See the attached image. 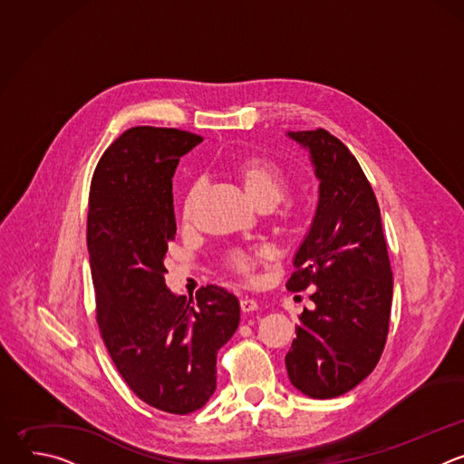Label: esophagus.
I'll return each mask as SVG.
<instances>
[{"label":"esophagus","instance_id":"34e87169","mask_svg":"<svg viewBox=\"0 0 464 464\" xmlns=\"http://www.w3.org/2000/svg\"><path fill=\"white\" fill-rule=\"evenodd\" d=\"M240 308H242V312H255L258 308V303L251 297H242L240 299Z\"/></svg>","mask_w":464,"mask_h":464}]
</instances>
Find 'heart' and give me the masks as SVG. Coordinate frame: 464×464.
<instances>
[{"label": "heart", "mask_w": 464, "mask_h": 464, "mask_svg": "<svg viewBox=\"0 0 464 464\" xmlns=\"http://www.w3.org/2000/svg\"><path fill=\"white\" fill-rule=\"evenodd\" d=\"M231 174L240 183L247 200L256 209H272L276 208L288 188V178L283 167L276 161L247 156L231 165ZM198 196H200V183H192L181 202V217L185 222H190L196 211ZM283 222L292 226L297 220V211L294 208H286L283 211ZM270 251L266 247H255V249H231L224 255V264L238 276H251L256 268V264L266 260Z\"/></svg>", "instance_id": "1"}]
</instances>
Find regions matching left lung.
Listing matches in <instances>:
<instances>
[{"instance_id":"1","label":"left lung","mask_w":464,"mask_h":464,"mask_svg":"<svg viewBox=\"0 0 464 464\" xmlns=\"http://www.w3.org/2000/svg\"><path fill=\"white\" fill-rule=\"evenodd\" d=\"M308 150L319 200L295 256L290 292L315 286L285 362L310 399H334L365 380L385 347L392 274L371 183L351 150L326 130L288 131Z\"/></svg>"}]
</instances>
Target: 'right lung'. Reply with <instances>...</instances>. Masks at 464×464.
<instances>
[{"instance_id":"add662e5","label":"right lung","mask_w":464,"mask_h":464,"mask_svg":"<svg viewBox=\"0 0 464 464\" xmlns=\"http://www.w3.org/2000/svg\"><path fill=\"white\" fill-rule=\"evenodd\" d=\"M204 140L176 128L136 126L102 154L92 179L88 251L104 345L149 406L187 415L217 389V354L240 321L238 299L208 285L194 301L165 285L176 235L172 178Z\"/></svg>"}]
</instances>
